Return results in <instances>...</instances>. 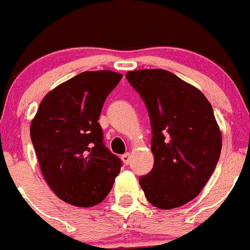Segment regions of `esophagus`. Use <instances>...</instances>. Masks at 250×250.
Wrapping results in <instances>:
<instances>
[{
	"mask_svg": "<svg viewBox=\"0 0 250 250\" xmlns=\"http://www.w3.org/2000/svg\"><path fill=\"white\" fill-rule=\"evenodd\" d=\"M122 161H123L125 165H128L129 161H131V154H129V152H127V154L122 155Z\"/></svg>",
	"mask_w": 250,
	"mask_h": 250,
	"instance_id": "obj_1",
	"label": "esophagus"
}]
</instances>
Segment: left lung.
<instances>
[{
	"mask_svg": "<svg viewBox=\"0 0 250 250\" xmlns=\"http://www.w3.org/2000/svg\"><path fill=\"white\" fill-rule=\"evenodd\" d=\"M150 115L152 170L140 186L152 206H183L200 194L215 170L222 136L212 106L200 90L160 68L128 71Z\"/></svg>",
	"mask_w": 250,
	"mask_h": 250,
	"instance_id": "left-lung-1",
	"label": "left lung"
}]
</instances>
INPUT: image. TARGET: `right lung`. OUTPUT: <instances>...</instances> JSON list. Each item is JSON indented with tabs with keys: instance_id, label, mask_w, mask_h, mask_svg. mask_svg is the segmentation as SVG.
<instances>
[{
	"instance_id": "add662e5",
	"label": "right lung",
	"mask_w": 250,
	"mask_h": 250,
	"mask_svg": "<svg viewBox=\"0 0 250 250\" xmlns=\"http://www.w3.org/2000/svg\"><path fill=\"white\" fill-rule=\"evenodd\" d=\"M121 79L108 70L79 73L50 90L31 121V142L44 179L72 206L102 202L121 171L122 161L104 146L98 122Z\"/></svg>"
}]
</instances>
